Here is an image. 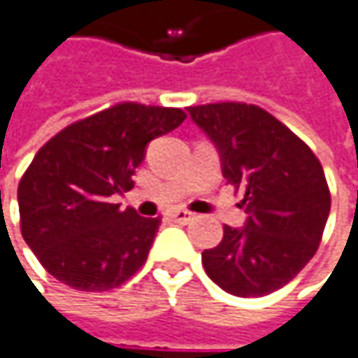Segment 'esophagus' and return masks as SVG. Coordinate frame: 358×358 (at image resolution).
I'll list each match as a JSON object with an SVG mask.
<instances>
[{
  "instance_id": "obj_1",
  "label": "esophagus",
  "mask_w": 358,
  "mask_h": 358,
  "mask_svg": "<svg viewBox=\"0 0 358 358\" xmlns=\"http://www.w3.org/2000/svg\"><path fill=\"white\" fill-rule=\"evenodd\" d=\"M169 216L173 217L175 222H179V224H189L193 217H195V214H193V212H187V210H181V208H177V210H173Z\"/></svg>"
}]
</instances>
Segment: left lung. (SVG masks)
<instances>
[{
  "label": "left lung",
  "mask_w": 358,
  "mask_h": 358,
  "mask_svg": "<svg viewBox=\"0 0 358 358\" xmlns=\"http://www.w3.org/2000/svg\"><path fill=\"white\" fill-rule=\"evenodd\" d=\"M214 142L224 179L241 187L246 222L224 226L222 243L201 252L224 292L261 297L310 263L330 214V192L316 155L277 117L246 103L187 108Z\"/></svg>",
  "instance_id": "8db88e82"
}]
</instances>
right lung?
<instances>
[{
    "instance_id": "right-lung-1",
    "label": "right lung",
    "mask_w": 358,
    "mask_h": 358,
    "mask_svg": "<svg viewBox=\"0 0 358 358\" xmlns=\"http://www.w3.org/2000/svg\"><path fill=\"white\" fill-rule=\"evenodd\" d=\"M185 120L177 108L120 103L75 122L46 142L17 187L22 236L42 267L79 292H108L144 265L161 217L120 210L114 195L148 142Z\"/></svg>"
}]
</instances>
